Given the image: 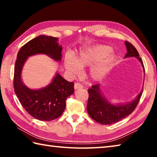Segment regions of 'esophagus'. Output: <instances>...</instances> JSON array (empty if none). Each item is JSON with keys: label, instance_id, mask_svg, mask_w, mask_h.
<instances>
[{"label": "esophagus", "instance_id": "34e87169", "mask_svg": "<svg viewBox=\"0 0 157 157\" xmlns=\"http://www.w3.org/2000/svg\"><path fill=\"white\" fill-rule=\"evenodd\" d=\"M82 88H83V86L81 84L79 83H75V85H74V89H75V90L77 89H80Z\"/></svg>", "mask_w": 157, "mask_h": 157}]
</instances>
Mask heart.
<instances>
[{"instance_id": "heart-1", "label": "heart", "mask_w": 157, "mask_h": 157, "mask_svg": "<svg viewBox=\"0 0 157 157\" xmlns=\"http://www.w3.org/2000/svg\"><path fill=\"white\" fill-rule=\"evenodd\" d=\"M112 48L107 45H96L79 50L74 58L66 55L64 59L66 69L73 76L80 75L82 70L91 66L90 75L94 79L102 78L108 68L116 60V55L112 52Z\"/></svg>"}]
</instances>
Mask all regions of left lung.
I'll return each instance as SVG.
<instances>
[{
	"label": "left lung",
	"mask_w": 157,
	"mask_h": 157,
	"mask_svg": "<svg viewBox=\"0 0 157 157\" xmlns=\"http://www.w3.org/2000/svg\"><path fill=\"white\" fill-rule=\"evenodd\" d=\"M127 48V54L124 57H136L140 61L145 72L141 58L137 50L128 41L124 42ZM100 84H95L89 89V100L86 109L89 115L98 123L102 124H109L117 123L131 114L139 103L142 95L143 90L136 99L126 104L113 105L106 99L100 91Z\"/></svg>",
	"instance_id": "obj_1"
}]
</instances>
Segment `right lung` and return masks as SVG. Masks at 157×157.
I'll list each match as a JSON object with an SVG mask.
<instances>
[{
    "label": "right lung",
    "mask_w": 157,
    "mask_h": 157,
    "mask_svg": "<svg viewBox=\"0 0 157 157\" xmlns=\"http://www.w3.org/2000/svg\"><path fill=\"white\" fill-rule=\"evenodd\" d=\"M62 51L58 38L40 35L21 47L17 54L14 75L15 94L26 111L39 121H50L62 115L66 108V98L74 93V83L66 80L57 73L48 86L32 89L22 81V69L28 57L37 54H44L59 62Z\"/></svg>",
    "instance_id": "right-lung-1"
}]
</instances>
